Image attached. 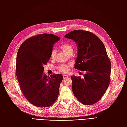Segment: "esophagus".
I'll return each instance as SVG.
<instances>
[{
  "label": "esophagus",
  "mask_w": 127,
  "mask_h": 127,
  "mask_svg": "<svg viewBox=\"0 0 127 127\" xmlns=\"http://www.w3.org/2000/svg\"><path fill=\"white\" fill-rule=\"evenodd\" d=\"M68 78V76H67V75H63V78L64 79H66V78Z\"/></svg>",
  "instance_id": "esophagus-1"
}]
</instances>
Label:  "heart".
<instances>
[{
    "mask_svg": "<svg viewBox=\"0 0 127 127\" xmlns=\"http://www.w3.org/2000/svg\"><path fill=\"white\" fill-rule=\"evenodd\" d=\"M61 49L67 55H72L73 52V47L72 45L65 43V44H63L60 47ZM55 54V51L53 50L51 52V57L52 58L54 57ZM58 69L59 70L63 73H66L69 70V67L68 65L63 64L61 65L58 67Z\"/></svg>",
    "mask_w": 127,
    "mask_h": 127,
    "instance_id": "heart-1",
    "label": "heart"
}]
</instances>
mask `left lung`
Masks as SVG:
<instances>
[{
  "instance_id": "left-lung-1",
  "label": "left lung",
  "mask_w": 127,
  "mask_h": 127,
  "mask_svg": "<svg viewBox=\"0 0 127 127\" xmlns=\"http://www.w3.org/2000/svg\"><path fill=\"white\" fill-rule=\"evenodd\" d=\"M64 37L77 45L75 69L86 72L82 78L71 77L73 94L82 104H93L101 99L110 83L111 64L105 46L95 34L85 30H73Z\"/></svg>"
}]
</instances>
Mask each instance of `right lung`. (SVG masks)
<instances>
[{
	"label": "right lung",
	"mask_w": 127,
	"mask_h": 127,
	"mask_svg": "<svg viewBox=\"0 0 127 127\" xmlns=\"http://www.w3.org/2000/svg\"><path fill=\"white\" fill-rule=\"evenodd\" d=\"M59 39L53 34H38L26 39L17 52L16 71L21 90L28 101L38 107H49L58 98L63 76L55 73L48 77L43 66Z\"/></svg>",
	"instance_id": "obj_1"
}]
</instances>
